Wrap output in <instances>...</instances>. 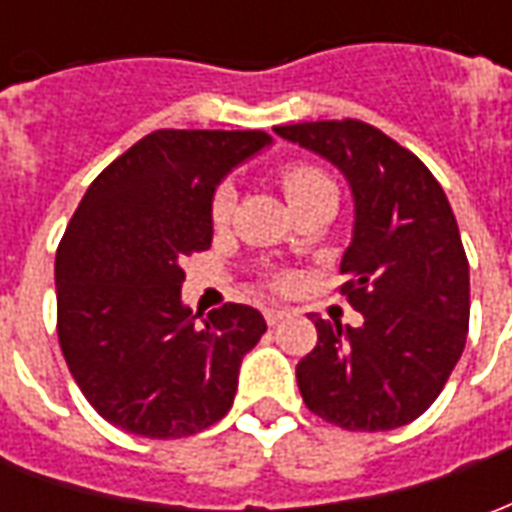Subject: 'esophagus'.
<instances>
[{
    "label": "esophagus",
    "mask_w": 512,
    "mask_h": 512,
    "mask_svg": "<svg viewBox=\"0 0 512 512\" xmlns=\"http://www.w3.org/2000/svg\"><path fill=\"white\" fill-rule=\"evenodd\" d=\"M263 315H266L268 326H277V323H282L285 318H288V310H282V307H268Z\"/></svg>",
    "instance_id": "obj_1"
}]
</instances>
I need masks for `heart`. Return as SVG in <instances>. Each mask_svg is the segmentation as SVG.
Wrapping results in <instances>:
<instances>
[{"label":"heart","mask_w":512,"mask_h":512,"mask_svg":"<svg viewBox=\"0 0 512 512\" xmlns=\"http://www.w3.org/2000/svg\"><path fill=\"white\" fill-rule=\"evenodd\" d=\"M321 186H332V180L323 175L321 169L307 167V164H293V167L282 169V189L288 194L290 205L293 202L304 200L307 194H312ZM235 186L233 183H222L211 200V219L213 224H224L230 219V213L235 208ZM274 285H285V277L282 274H274Z\"/></svg>","instance_id":"b5f03b06"}]
</instances>
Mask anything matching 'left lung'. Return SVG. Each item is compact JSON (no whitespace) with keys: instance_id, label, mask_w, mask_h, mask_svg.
I'll list each match as a JSON object with an SVG mask.
<instances>
[{"instance_id":"1","label":"left lung","mask_w":512,"mask_h":512,"mask_svg":"<svg viewBox=\"0 0 512 512\" xmlns=\"http://www.w3.org/2000/svg\"><path fill=\"white\" fill-rule=\"evenodd\" d=\"M326 158L354 197L340 274L362 326L312 318L296 365L312 414L345 430H392L439 397L469 332V263L447 194L411 150L362 120L274 128Z\"/></svg>"}]
</instances>
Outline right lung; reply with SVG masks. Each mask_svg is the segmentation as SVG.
Segmentation results:
<instances>
[{
  "label": "right lung",
  "instance_id": "add662e5",
  "mask_svg": "<svg viewBox=\"0 0 512 512\" xmlns=\"http://www.w3.org/2000/svg\"><path fill=\"white\" fill-rule=\"evenodd\" d=\"M271 142L266 131H153L90 183L57 249V334L106 422L180 439L233 406L266 321L246 304L191 312L183 260L211 246L216 186Z\"/></svg>",
  "mask_w": 512,
  "mask_h": 512
}]
</instances>
